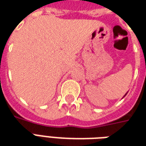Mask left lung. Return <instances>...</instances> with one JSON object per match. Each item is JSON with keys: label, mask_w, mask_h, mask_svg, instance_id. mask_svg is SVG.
I'll list each match as a JSON object with an SVG mask.
<instances>
[{"label": "left lung", "mask_w": 146, "mask_h": 146, "mask_svg": "<svg viewBox=\"0 0 146 146\" xmlns=\"http://www.w3.org/2000/svg\"><path fill=\"white\" fill-rule=\"evenodd\" d=\"M127 93H126L125 95H124V96H123V98H124V97H125V96H126V95H127Z\"/></svg>", "instance_id": "obj_1"}]
</instances>
